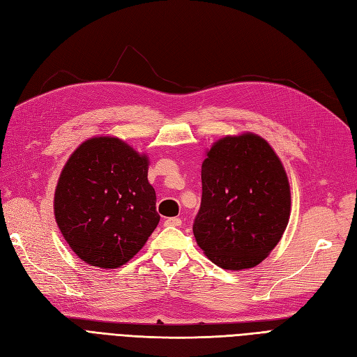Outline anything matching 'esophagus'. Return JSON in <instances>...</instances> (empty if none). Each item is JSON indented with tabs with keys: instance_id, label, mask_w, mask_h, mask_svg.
<instances>
[{
	"instance_id": "obj_1",
	"label": "esophagus",
	"mask_w": 357,
	"mask_h": 357,
	"mask_svg": "<svg viewBox=\"0 0 357 357\" xmlns=\"http://www.w3.org/2000/svg\"><path fill=\"white\" fill-rule=\"evenodd\" d=\"M167 227H180L181 225V219L180 218H168L165 220Z\"/></svg>"
}]
</instances>
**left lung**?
Wrapping results in <instances>:
<instances>
[{"label":"left lung","mask_w":357,"mask_h":357,"mask_svg":"<svg viewBox=\"0 0 357 357\" xmlns=\"http://www.w3.org/2000/svg\"><path fill=\"white\" fill-rule=\"evenodd\" d=\"M201 180L198 246L227 271L258 266L290 220V183L281 159L257 133L227 135L207 150Z\"/></svg>","instance_id":"obj_1"}]
</instances>
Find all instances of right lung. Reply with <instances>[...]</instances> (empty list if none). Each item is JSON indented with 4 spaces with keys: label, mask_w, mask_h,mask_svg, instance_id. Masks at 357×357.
Instances as JSON below:
<instances>
[{
    "label": "right lung",
    "mask_w": 357,
    "mask_h": 357,
    "mask_svg": "<svg viewBox=\"0 0 357 357\" xmlns=\"http://www.w3.org/2000/svg\"><path fill=\"white\" fill-rule=\"evenodd\" d=\"M149 158L115 137H94L76 149L54 195L56 225L86 264L117 268L137 255L158 227Z\"/></svg>",
    "instance_id": "right-lung-1"
}]
</instances>
